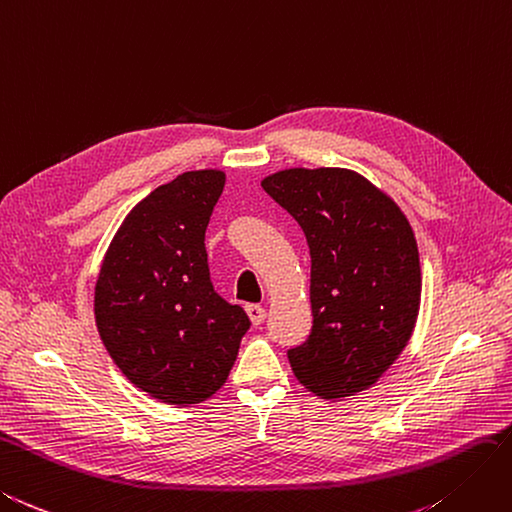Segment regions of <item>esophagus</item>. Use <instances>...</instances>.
<instances>
[{
    "mask_svg": "<svg viewBox=\"0 0 512 512\" xmlns=\"http://www.w3.org/2000/svg\"><path fill=\"white\" fill-rule=\"evenodd\" d=\"M245 312H247V316H250V321L254 325H260L262 321L267 319V310L262 308V306H256V303H250V306H245Z\"/></svg>",
    "mask_w": 512,
    "mask_h": 512,
    "instance_id": "1",
    "label": "esophagus"
}]
</instances>
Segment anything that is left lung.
<instances>
[{
    "instance_id": "left-lung-1",
    "label": "left lung",
    "mask_w": 512,
    "mask_h": 512,
    "mask_svg": "<svg viewBox=\"0 0 512 512\" xmlns=\"http://www.w3.org/2000/svg\"><path fill=\"white\" fill-rule=\"evenodd\" d=\"M310 247L312 334L288 351L297 381L325 400L375 385L418 321V243L400 206L349 168H286L260 181Z\"/></svg>"
}]
</instances>
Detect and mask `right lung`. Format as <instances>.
Returning a JSON list of instances; mask_svg holds the SVG:
<instances>
[{
	"label": "right lung",
	"mask_w": 512,
	"mask_h": 512,
	"mask_svg": "<svg viewBox=\"0 0 512 512\" xmlns=\"http://www.w3.org/2000/svg\"><path fill=\"white\" fill-rule=\"evenodd\" d=\"M226 172L178 174L122 219L94 284L103 347L135 388L159 403L198 405L226 383L250 329L219 297L204 232Z\"/></svg>",
	"instance_id": "add662e5"
}]
</instances>
